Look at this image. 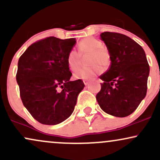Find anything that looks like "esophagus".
<instances>
[{"mask_svg":"<svg viewBox=\"0 0 160 160\" xmlns=\"http://www.w3.org/2000/svg\"><path fill=\"white\" fill-rule=\"evenodd\" d=\"M82 81H83L84 84H85V85H87L88 82H89V80H82Z\"/></svg>","mask_w":160,"mask_h":160,"instance_id":"esophagus-1","label":"esophagus"}]
</instances>
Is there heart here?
Instances as JSON below:
<instances>
[{
	"mask_svg": "<svg viewBox=\"0 0 160 160\" xmlns=\"http://www.w3.org/2000/svg\"><path fill=\"white\" fill-rule=\"evenodd\" d=\"M78 52L75 49H71L68 53L67 64L69 69L75 71L81 64V57L89 54L87 63L89 66L78 70L74 74L76 79L89 80L103 71L102 65L107 68L111 64V54L107 49L102 47L100 40L92 37L82 39L78 43Z\"/></svg>",
	"mask_w": 160,
	"mask_h": 160,
	"instance_id": "b5f03b06",
	"label": "heart"
}]
</instances>
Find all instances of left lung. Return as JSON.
I'll return each instance as SVG.
<instances>
[{
    "label": "left lung",
    "instance_id": "left-lung-1",
    "mask_svg": "<svg viewBox=\"0 0 160 160\" xmlns=\"http://www.w3.org/2000/svg\"><path fill=\"white\" fill-rule=\"evenodd\" d=\"M111 54V65L99 78L103 80L96 100L105 113L117 117L132 113L144 98L150 67L138 43L116 32L101 34Z\"/></svg>",
    "mask_w": 160,
    "mask_h": 160
}]
</instances>
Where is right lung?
I'll list each match as a JSON object with an SVG mask.
<instances>
[{
  "instance_id": "obj_1",
  "label": "right lung",
  "mask_w": 160,
  "mask_h": 160,
  "mask_svg": "<svg viewBox=\"0 0 160 160\" xmlns=\"http://www.w3.org/2000/svg\"><path fill=\"white\" fill-rule=\"evenodd\" d=\"M75 43L74 38L49 37L32 43L20 56L16 73L20 97L40 123L56 125L68 118L85 86L80 79L70 80L67 56Z\"/></svg>"
}]
</instances>
